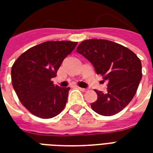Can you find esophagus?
<instances>
[{
	"label": "esophagus",
	"mask_w": 153,
	"mask_h": 153,
	"mask_svg": "<svg viewBox=\"0 0 153 153\" xmlns=\"http://www.w3.org/2000/svg\"><path fill=\"white\" fill-rule=\"evenodd\" d=\"M78 88L81 91V92H87V88H79V87H78Z\"/></svg>",
	"instance_id": "34e87169"
}]
</instances>
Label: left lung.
Listing matches in <instances>:
<instances>
[{
  "label": "left lung",
  "mask_w": 153,
  "mask_h": 153,
  "mask_svg": "<svg viewBox=\"0 0 153 153\" xmlns=\"http://www.w3.org/2000/svg\"><path fill=\"white\" fill-rule=\"evenodd\" d=\"M76 51L89 60L107 83L106 93L95 90L97 99L91 104L92 109L105 116L120 112L137 92L142 79L141 60L127 47L104 39L83 41Z\"/></svg>",
  "instance_id": "obj_1"
}]
</instances>
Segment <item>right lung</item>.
<instances>
[{"label":"right lung","instance_id":"add662e5","mask_svg":"<svg viewBox=\"0 0 153 153\" xmlns=\"http://www.w3.org/2000/svg\"><path fill=\"white\" fill-rule=\"evenodd\" d=\"M77 46L75 42L48 41L29 48L11 69L13 88L23 106L39 118H52L63 111L70 88L54 85L64 59Z\"/></svg>","mask_w":153,"mask_h":153}]
</instances>
